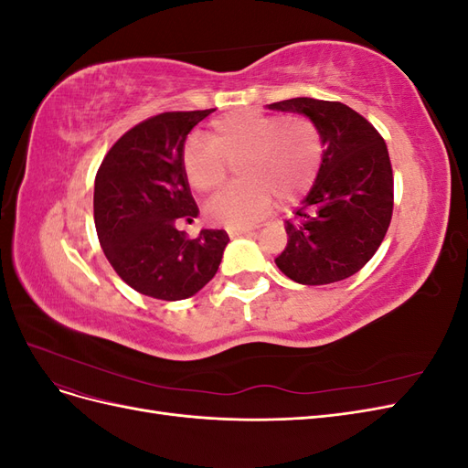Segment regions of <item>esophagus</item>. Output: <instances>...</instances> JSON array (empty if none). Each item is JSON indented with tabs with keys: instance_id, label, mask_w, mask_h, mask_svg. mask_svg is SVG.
<instances>
[{
	"instance_id": "esophagus-1",
	"label": "esophagus",
	"mask_w": 468,
	"mask_h": 468,
	"mask_svg": "<svg viewBox=\"0 0 468 468\" xmlns=\"http://www.w3.org/2000/svg\"><path fill=\"white\" fill-rule=\"evenodd\" d=\"M258 226H230L229 229V234L230 236H238V234H251L256 232Z\"/></svg>"
}]
</instances>
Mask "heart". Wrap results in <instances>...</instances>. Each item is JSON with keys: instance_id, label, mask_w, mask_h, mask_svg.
<instances>
[{"instance_id": "1", "label": "heart", "mask_w": 468, "mask_h": 468, "mask_svg": "<svg viewBox=\"0 0 468 468\" xmlns=\"http://www.w3.org/2000/svg\"><path fill=\"white\" fill-rule=\"evenodd\" d=\"M208 140L189 138L181 165L189 186L199 193L218 189L229 164L242 177L207 205L220 224L244 226L271 208L273 199L294 203L313 187L324 144L318 126L306 117H281L260 111H234L210 122Z\"/></svg>"}]
</instances>
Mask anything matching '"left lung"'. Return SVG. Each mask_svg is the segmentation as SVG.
Segmentation results:
<instances>
[{
    "label": "left lung",
    "mask_w": 468,
    "mask_h": 468,
    "mask_svg": "<svg viewBox=\"0 0 468 468\" xmlns=\"http://www.w3.org/2000/svg\"><path fill=\"white\" fill-rule=\"evenodd\" d=\"M269 109L303 112L318 126L324 144L316 183L285 220L289 242L275 263L301 285L347 279L375 256L392 218L394 179L385 138L339 101L294 97Z\"/></svg>",
    "instance_id": "1"
}]
</instances>
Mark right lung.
<instances>
[{"mask_svg": "<svg viewBox=\"0 0 468 468\" xmlns=\"http://www.w3.org/2000/svg\"><path fill=\"white\" fill-rule=\"evenodd\" d=\"M215 109L169 111L126 131L95 176L93 218L99 244L117 275L160 301H183L217 275L229 244L224 230L187 238L177 220L199 208L181 165L186 138Z\"/></svg>", "mask_w": 468, "mask_h": 468, "instance_id": "add662e5", "label": "right lung"}]
</instances>
